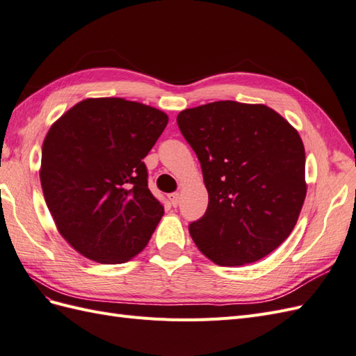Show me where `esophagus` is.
<instances>
[{
    "label": "esophagus",
    "instance_id": "34e87169",
    "mask_svg": "<svg viewBox=\"0 0 356 356\" xmlns=\"http://www.w3.org/2000/svg\"><path fill=\"white\" fill-rule=\"evenodd\" d=\"M169 200H170L172 207L177 208L178 203H179V195H178V193H172V195H169Z\"/></svg>",
    "mask_w": 356,
    "mask_h": 356
}]
</instances>
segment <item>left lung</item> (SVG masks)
<instances>
[{
    "instance_id": "8db88e82",
    "label": "left lung",
    "mask_w": 356,
    "mask_h": 356,
    "mask_svg": "<svg viewBox=\"0 0 356 356\" xmlns=\"http://www.w3.org/2000/svg\"><path fill=\"white\" fill-rule=\"evenodd\" d=\"M177 123L200 161L208 209L193 241L218 266H243L275 251L306 197L305 145L261 104L218 101L181 111Z\"/></svg>"
}]
</instances>
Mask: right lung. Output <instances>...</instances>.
<instances>
[{
    "label": "right lung",
    "instance_id": "right-lung-1",
    "mask_svg": "<svg viewBox=\"0 0 356 356\" xmlns=\"http://www.w3.org/2000/svg\"><path fill=\"white\" fill-rule=\"evenodd\" d=\"M168 120L144 104L95 98L50 127L41 153L42 193L63 239L89 260L129 261L163 217L143 159Z\"/></svg>",
    "mask_w": 356,
    "mask_h": 356
}]
</instances>
